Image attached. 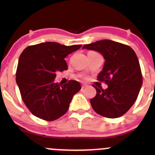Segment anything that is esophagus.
Here are the masks:
<instances>
[{
  "instance_id": "34e87169",
  "label": "esophagus",
  "mask_w": 155,
  "mask_h": 155,
  "mask_svg": "<svg viewBox=\"0 0 155 155\" xmlns=\"http://www.w3.org/2000/svg\"><path fill=\"white\" fill-rule=\"evenodd\" d=\"M86 87V85H82V88H85V87Z\"/></svg>"
}]
</instances>
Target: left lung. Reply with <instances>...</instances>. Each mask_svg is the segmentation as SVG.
Returning a JSON list of instances; mask_svg holds the SVG:
<instances>
[{"instance_id":"8db88e82","label":"left lung","mask_w":155,"mask_h":155,"mask_svg":"<svg viewBox=\"0 0 155 155\" xmlns=\"http://www.w3.org/2000/svg\"><path fill=\"white\" fill-rule=\"evenodd\" d=\"M82 48L101 53L105 59L97 79L105 82V90L97 87L96 96L90 100L94 110L106 118L122 116L134 105L143 85L140 62L130 46L109 40L84 45Z\"/></svg>"}]
</instances>
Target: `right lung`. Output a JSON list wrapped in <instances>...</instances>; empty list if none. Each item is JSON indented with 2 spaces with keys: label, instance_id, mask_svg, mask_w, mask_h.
<instances>
[{
  "label": "right lung",
  "instance_id": "1",
  "mask_svg": "<svg viewBox=\"0 0 155 155\" xmlns=\"http://www.w3.org/2000/svg\"><path fill=\"white\" fill-rule=\"evenodd\" d=\"M81 46L46 42L30 46L21 52L15 80L23 102L36 117L51 121L68 112L81 85L75 80L61 85L54 79L57 72L68 70L65 58Z\"/></svg>",
  "mask_w": 155,
  "mask_h": 155
}]
</instances>
